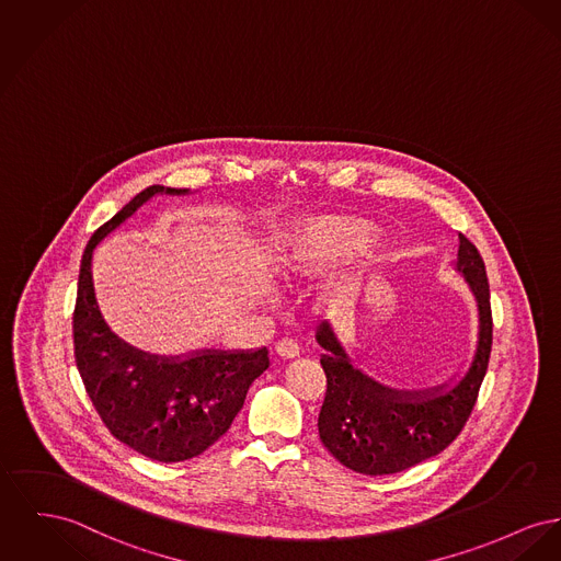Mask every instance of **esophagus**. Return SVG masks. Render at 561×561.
Instances as JSON below:
<instances>
[{
    "label": "esophagus",
    "mask_w": 561,
    "mask_h": 561,
    "mask_svg": "<svg viewBox=\"0 0 561 561\" xmlns=\"http://www.w3.org/2000/svg\"><path fill=\"white\" fill-rule=\"evenodd\" d=\"M273 350L284 360H290V358H297L298 356L297 341H293V339H279Z\"/></svg>",
    "instance_id": "34e87169"
}]
</instances>
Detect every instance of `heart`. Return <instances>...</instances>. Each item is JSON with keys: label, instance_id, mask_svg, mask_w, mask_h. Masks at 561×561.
Wrapping results in <instances>:
<instances>
[{"label": "heart", "instance_id": "1", "mask_svg": "<svg viewBox=\"0 0 561 561\" xmlns=\"http://www.w3.org/2000/svg\"><path fill=\"white\" fill-rule=\"evenodd\" d=\"M363 237V227L341 218L300 220L271 232L266 252L284 271L311 273L347 256Z\"/></svg>", "mask_w": 561, "mask_h": 561}]
</instances>
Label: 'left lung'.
<instances>
[{
  "mask_svg": "<svg viewBox=\"0 0 561 561\" xmlns=\"http://www.w3.org/2000/svg\"><path fill=\"white\" fill-rule=\"evenodd\" d=\"M458 271L479 307V341L468 373L456 386L424 392L392 390L354 368L329 324L318 329L327 350V396L318 430L324 447L343 466L363 474H394L449 447L468 422L492 354V305L485 263L460 232Z\"/></svg>",
  "mask_w": 561,
  "mask_h": 561,
  "instance_id": "obj_1",
  "label": "left lung"
}]
</instances>
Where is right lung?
<instances>
[{"label":"right lung","instance_id":"1","mask_svg":"<svg viewBox=\"0 0 561 561\" xmlns=\"http://www.w3.org/2000/svg\"><path fill=\"white\" fill-rule=\"evenodd\" d=\"M161 193L188 191L148 186L89 239L78 275L73 356L105 428L133 451L169 463L195 458L231 428L252 381L268 368V352L203 350L188 358H159L107 329L93 290V250Z\"/></svg>","mask_w":561,"mask_h":561}]
</instances>
